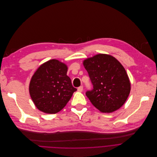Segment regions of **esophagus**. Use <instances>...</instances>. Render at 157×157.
Returning a JSON list of instances; mask_svg holds the SVG:
<instances>
[{
	"label": "esophagus",
	"instance_id": "34e87169",
	"mask_svg": "<svg viewBox=\"0 0 157 157\" xmlns=\"http://www.w3.org/2000/svg\"><path fill=\"white\" fill-rule=\"evenodd\" d=\"M77 90H78V91H80V92H81V91H83V86H79V87L78 88V89H77Z\"/></svg>",
	"mask_w": 157,
	"mask_h": 157
}]
</instances>
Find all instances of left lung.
<instances>
[{
	"mask_svg": "<svg viewBox=\"0 0 157 157\" xmlns=\"http://www.w3.org/2000/svg\"><path fill=\"white\" fill-rule=\"evenodd\" d=\"M83 66L93 88L86 92L92 103L102 113H112L126 102L131 83L126 70L114 57L99 54L85 59Z\"/></svg>",
	"mask_w": 157,
	"mask_h": 157,
	"instance_id": "1",
	"label": "left lung"
}]
</instances>
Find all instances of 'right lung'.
<instances>
[{
  "label": "right lung",
  "mask_w": 157,
  "mask_h": 157,
  "mask_svg": "<svg viewBox=\"0 0 157 157\" xmlns=\"http://www.w3.org/2000/svg\"><path fill=\"white\" fill-rule=\"evenodd\" d=\"M67 66L56 59L41 65L31 77L29 91L36 108L48 114L63 109L77 88L67 75Z\"/></svg>",
  "instance_id": "right-lung-1"
}]
</instances>
